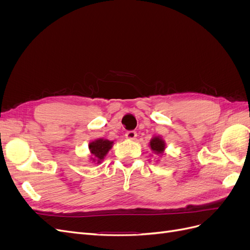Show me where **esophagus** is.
<instances>
[{
	"label": "esophagus",
	"instance_id": "1",
	"mask_svg": "<svg viewBox=\"0 0 250 250\" xmlns=\"http://www.w3.org/2000/svg\"><path fill=\"white\" fill-rule=\"evenodd\" d=\"M125 138L128 139V140H134L135 138H137V132L133 131V130L127 131V132L125 133Z\"/></svg>",
	"mask_w": 250,
	"mask_h": 250
}]
</instances>
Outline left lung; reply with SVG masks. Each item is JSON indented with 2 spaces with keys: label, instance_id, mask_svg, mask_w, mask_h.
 <instances>
[{
  "label": "left lung",
  "instance_id": "8db88e82",
  "mask_svg": "<svg viewBox=\"0 0 250 250\" xmlns=\"http://www.w3.org/2000/svg\"><path fill=\"white\" fill-rule=\"evenodd\" d=\"M149 146H150L151 150L153 151L154 154L161 156L164 154V151L166 149V143L162 139L161 135H157V137H153L150 140Z\"/></svg>",
  "mask_w": 250,
  "mask_h": 250
}]
</instances>
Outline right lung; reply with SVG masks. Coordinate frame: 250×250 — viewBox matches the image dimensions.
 <instances>
[{
	"label": "right lung",
	"mask_w": 250,
	"mask_h": 250,
	"mask_svg": "<svg viewBox=\"0 0 250 250\" xmlns=\"http://www.w3.org/2000/svg\"><path fill=\"white\" fill-rule=\"evenodd\" d=\"M113 141H108L105 139H97L92 141L88 144V149L90 151V154H92L90 160L93 161V163L100 164L108 153V151L111 149Z\"/></svg>",
	"instance_id": "obj_1"
}]
</instances>
